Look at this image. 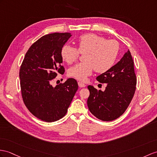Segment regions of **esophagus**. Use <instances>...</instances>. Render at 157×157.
<instances>
[{"label":"esophagus","mask_w":157,"mask_h":157,"mask_svg":"<svg viewBox=\"0 0 157 157\" xmlns=\"http://www.w3.org/2000/svg\"><path fill=\"white\" fill-rule=\"evenodd\" d=\"M78 86L80 88H82V87H85L86 86V85H85V84L81 82H78Z\"/></svg>","instance_id":"esophagus-1"}]
</instances>
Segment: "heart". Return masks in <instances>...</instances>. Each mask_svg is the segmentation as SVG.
<instances>
[{
  "mask_svg": "<svg viewBox=\"0 0 157 157\" xmlns=\"http://www.w3.org/2000/svg\"><path fill=\"white\" fill-rule=\"evenodd\" d=\"M76 43L77 48L66 44L61 50V57L68 64L76 61L80 52H85L83 62L68 71V75L71 77L84 82L94 69L98 73H104L115 63L119 52V44L116 40H106L98 34L87 33L80 36Z\"/></svg>",
  "mask_w": 157,
  "mask_h": 157,
  "instance_id": "b5f03b06",
  "label": "heart"
}]
</instances>
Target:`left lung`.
Returning <instances> with one entry per match:
<instances>
[{
    "label": "left lung",
    "mask_w": 157,
    "mask_h": 157,
    "mask_svg": "<svg viewBox=\"0 0 157 157\" xmlns=\"http://www.w3.org/2000/svg\"><path fill=\"white\" fill-rule=\"evenodd\" d=\"M97 80L106 83L104 91L88 86L90 95L87 105L90 112L98 119L112 121L123 114L135 93L136 77L131 52L125 53L120 61Z\"/></svg>",
    "instance_id": "obj_1"
}]
</instances>
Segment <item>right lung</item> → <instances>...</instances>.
Segmentation results:
<instances>
[{
	"mask_svg": "<svg viewBox=\"0 0 157 157\" xmlns=\"http://www.w3.org/2000/svg\"><path fill=\"white\" fill-rule=\"evenodd\" d=\"M55 33L42 36L29 48L19 71L22 100L34 117L45 122L62 118L78 90L74 78L53 87L57 73L64 74L61 50L71 36Z\"/></svg>",
	"mask_w": 157,
	"mask_h": 157,
	"instance_id": "add662e5",
	"label": "right lung"
}]
</instances>
